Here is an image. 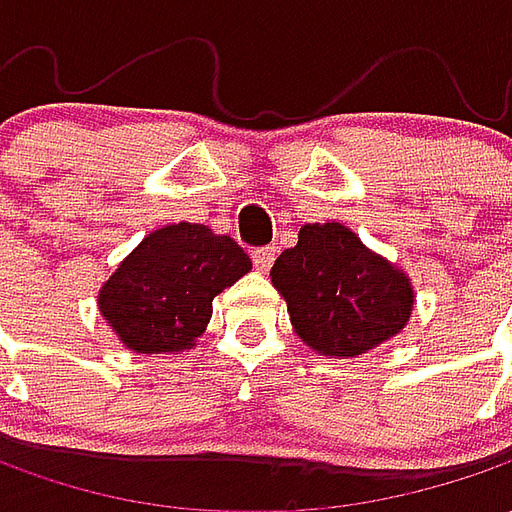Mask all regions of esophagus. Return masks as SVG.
<instances>
[{
	"label": "esophagus",
	"mask_w": 512,
	"mask_h": 512,
	"mask_svg": "<svg viewBox=\"0 0 512 512\" xmlns=\"http://www.w3.org/2000/svg\"><path fill=\"white\" fill-rule=\"evenodd\" d=\"M274 257H277V246H260L252 252V260H255L257 271H263L266 274L268 268L274 266Z\"/></svg>",
	"instance_id": "esophagus-1"
}]
</instances>
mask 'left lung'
Instances as JSON below:
<instances>
[{
  "mask_svg": "<svg viewBox=\"0 0 512 512\" xmlns=\"http://www.w3.org/2000/svg\"><path fill=\"white\" fill-rule=\"evenodd\" d=\"M290 323L323 356H359L406 329L414 290L403 271L370 252L340 222L304 224L299 244L271 268Z\"/></svg>",
  "mask_w": 512,
  "mask_h": 512,
  "instance_id": "1",
  "label": "left lung"
}]
</instances>
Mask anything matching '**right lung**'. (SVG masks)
<instances>
[{
	"mask_svg": "<svg viewBox=\"0 0 512 512\" xmlns=\"http://www.w3.org/2000/svg\"><path fill=\"white\" fill-rule=\"evenodd\" d=\"M252 260L230 235L205 224L153 230L98 293L106 323L136 354H172L197 343L213 299L244 277Z\"/></svg>",
	"mask_w": 512,
	"mask_h": 512,
	"instance_id": "add662e5",
	"label": "right lung"
}]
</instances>
